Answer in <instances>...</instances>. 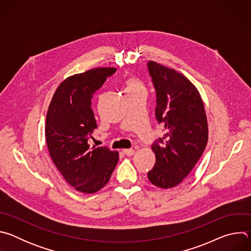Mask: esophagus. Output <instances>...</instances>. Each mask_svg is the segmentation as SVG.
Listing matches in <instances>:
<instances>
[{"mask_svg":"<svg viewBox=\"0 0 251 251\" xmlns=\"http://www.w3.org/2000/svg\"><path fill=\"white\" fill-rule=\"evenodd\" d=\"M123 153L126 155V156H133L135 154V150L133 149H124L123 150Z\"/></svg>","mask_w":251,"mask_h":251,"instance_id":"esophagus-1","label":"esophagus"}]
</instances>
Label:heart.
Listing matches in <instances>:
<instances>
[{
    "instance_id": "heart-1",
    "label": "heart",
    "mask_w": 251,
    "mask_h": 251,
    "mask_svg": "<svg viewBox=\"0 0 251 251\" xmlns=\"http://www.w3.org/2000/svg\"><path fill=\"white\" fill-rule=\"evenodd\" d=\"M135 87H142L141 82L134 78L128 79L126 82V88H135Z\"/></svg>"
}]
</instances>
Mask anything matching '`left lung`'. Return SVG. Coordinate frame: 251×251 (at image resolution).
I'll use <instances>...</instances> for the list:
<instances>
[{
  "label": "left lung",
  "instance_id": "left-lung-1",
  "mask_svg": "<svg viewBox=\"0 0 251 251\" xmlns=\"http://www.w3.org/2000/svg\"><path fill=\"white\" fill-rule=\"evenodd\" d=\"M148 69L157 92L156 118L166 131L152 146L156 164L148 178L158 188L171 189L184 181L201 157L207 119L198 88L184 75L152 60Z\"/></svg>",
  "mask_w": 251,
  "mask_h": 251
}]
</instances>
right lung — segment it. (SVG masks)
Returning <instances> with one entry per match:
<instances>
[{
    "instance_id": "add662e5",
    "label": "right lung",
    "mask_w": 251,
    "mask_h": 251,
    "mask_svg": "<svg viewBox=\"0 0 251 251\" xmlns=\"http://www.w3.org/2000/svg\"><path fill=\"white\" fill-rule=\"evenodd\" d=\"M115 71V67H96L68 76L56 88L48 109L50 156L64 180L83 194H94L108 183L119 160L117 151L90 148L87 143L97 128L92 94Z\"/></svg>"
}]
</instances>
